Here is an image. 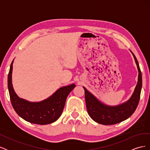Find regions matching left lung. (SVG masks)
Masks as SVG:
<instances>
[{"mask_svg":"<svg viewBox=\"0 0 150 150\" xmlns=\"http://www.w3.org/2000/svg\"><path fill=\"white\" fill-rule=\"evenodd\" d=\"M131 52L133 54L137 66L138 78L134 92L128 101L120 105L108 106L98 100L93 94L83 87L88 112L90 117L98 123L104 125L119 123L132 115L138 106L142 88V76L137 59L132 52L131 51Z\"/></svg>","mask_w":150,"mask_h":150,"instance_id":"left-lung-1","label":"left lung"}]
</instances>
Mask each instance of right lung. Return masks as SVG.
Here are the masks:
<instances>
[{
	"mask_svg": "<svg viewBox=\"0 0 150 150\" xmlns=\"http://www.w3.org/2000/svg\"><path fill=\"white\" fill-rule=\"evenodd\" d=\"M12 61L8 74V89L13 108L22 119L31 123L48 125L59 119L64 110L66 98L76 85L72 84L58 89L52 96L39 102H30L17 96L12 83Z\"/></svg>",
	"mask_w": 150,
	"mask_h": 150,
	"instance_id": "obj_1",
	"label": "right lung"
}]
</instances>
